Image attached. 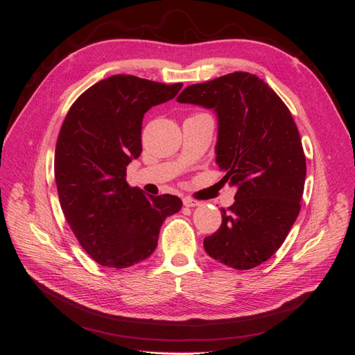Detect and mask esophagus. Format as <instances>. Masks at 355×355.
Listing matches in <instances>:
<instances>
[{
	"label": "esophagus",
	"mask_w": 355,
	"mask_h": 355,
	"mask_svg": "<svg viewBox=\"0 0 355 355\" xmlns=\"http://www.w3.org/2000/svg\"><path fill=\"white\" fill-rule=\"evenodd\" d=\"M184 204L187 207H197V206H200V201H196V200H192V198H189V197H185L184 198Z\"/></svg>",
	"instance_id": "34e87169"
}]
</instances>
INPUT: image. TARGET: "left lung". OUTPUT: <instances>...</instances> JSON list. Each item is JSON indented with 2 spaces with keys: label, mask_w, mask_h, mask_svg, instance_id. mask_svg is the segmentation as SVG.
<instances>
[{
  "label": "left lung",
  "mask_w": 355,
  "mask_h": 355,
  "mask_svg": "<svg viewBox=\"0 0 355 355\" xmlns=\"http://www.w3.org/2000/svg\"><path fill=\"white\" fill-rule=\"evenodd\" d=\"M178 102L216 115V164L237 188L235 202L220 210V228L204 239V250L235 270L261 265L284 243L304 194L306 163L292 114L249 72L189 85Z\"/></svg>",
  "instance_id": "obj_1"
}]
</instances>
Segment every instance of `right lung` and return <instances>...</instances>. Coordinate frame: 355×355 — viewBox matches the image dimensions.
<instances>
[{"label": "right lung", "instance_id": "1", "mask_svg": "<svg viewBox=\"0 0 355 355\" xmlns=\"http://www.w3.org/2000/svg\"><path fill=\"white\" fill-rule=\"evenodd\" d=\"M182 85L112 75L85 90L62 124L55 153L60 206L83 249L102 266L123 270L148 259L161 225L182 209L179 197L145 196L125 180L127 166L142 153L144 115Z\"/></svg>", "mask_w": 355, "mask_h": 355}]
</instances>
